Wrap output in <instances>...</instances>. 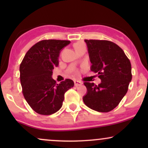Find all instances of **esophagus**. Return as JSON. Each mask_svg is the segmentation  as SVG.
I'll use <instances>...</instances> for the list:
<instances>
[{
	"instance_id": "obj_1",
	"label": "esophagus",
	"mask_w": 148,
	"mask_h": 148,
	"mask_svg": "<svg viewBox=\"0 0 148 148\" xmlns=\"http://www.w3.org/2000/svg\"><path fill=\"white\" fill-rule=\"evenodd\" d=\"M82 84H83V83L81 82V81H76H76H74V86H76V87H77V86H81Z\"/></svg>"
}]
</instances>
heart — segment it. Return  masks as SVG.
I'll use <instances>...</instances> for the list:
<instances>
[{
	"label": "heart",
	"mask_w": 148,
	"mask_h": 148,
	"mask_svg": "<svg viewBox=\"0 0 148 148\" xmlns=\"http://www.w3.org/2000/svg\"><path fill=\"white\" fill-rule=\"evenodd\" d=\"M83 46H85V45L83 42H77V43L74 44V49H75V51H76L78 49H79L81 47H83Z\"/></svg>",
	"instance_id": "1"
}]
</instances>
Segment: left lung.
Here are the masks:
<instances>
[{
    "mask_svg": "<svg viewBox=\"0 0 148 148\" xmlns=\"http://www.w3.org/2000/svg\"><path fill=\"white\" fill-rule=\"evenodd\" d=\"M88 47L90 70L97 73L101 83L85 82L87 92L83 97L91 109L106 113L118 105L126 95L132 81V65L119 46L107 40H85Z\"/></svg>",
    "mask_w": 148,
    "mask_h": 148,
    "instance_id": "obj_1",
    "label": "left lung"
}]
</instances>
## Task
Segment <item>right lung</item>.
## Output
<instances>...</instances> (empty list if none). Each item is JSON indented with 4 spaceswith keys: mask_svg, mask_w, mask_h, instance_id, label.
<instances>
[{
    "mask_svg": "<svg viewBox=\"0 0 148 148\" xmlns=\"http://www.w3.org/2000/svg\"><path fill=\"white\" fill-rule=\"evenodd\" d=\"M68 40H47L37 42L25 53L19 67L23 97L29 106L41 115H51L60 109L64 93L74 86L72 80L59 84L52 78L58 65L61 51Z\"/></svg>",
    "mask_w": 148,
    "mask_h": 148,
    "instance_id": "add662e5",
    "label": "right lung"
}]
</instances>
